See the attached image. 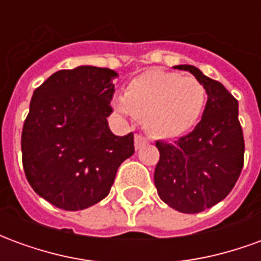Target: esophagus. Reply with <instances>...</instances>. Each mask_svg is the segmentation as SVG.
<instances>
[{"mask_svg":"<svg viewBox=\"0 0 261 261\" xmlns=\"http://www.w3.org/2000/svg\"><path fill=\"white\" fill-rule=\"evenodd\" d=\"M145 144H148V138H145L141 134H136V138H134V145H136V149H140L142 148Z\"/></svg>","mask_w":261,"mask_h":261,"instance_id":"34e87169","label":"esophagus"}]
</instances>
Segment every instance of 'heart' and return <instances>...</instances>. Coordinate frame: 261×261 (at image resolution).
<instances>
[{"instance_id": "obj_1", "label": "heart", "mask_w": 261, "mask_h": 261, "mask_svg": "<svg viewBox=\"0 0 261 261\" xmlns=\"http://www.w3.org/2000/svg\"><path fill=\"white\" fill-rule=\"evenodd\" d=\"M205 88L193 76L164 69H149L127 84L114 109L144 120L151 136L172 140L192 130L205 106Z\"/></svg>"}]
</instances>
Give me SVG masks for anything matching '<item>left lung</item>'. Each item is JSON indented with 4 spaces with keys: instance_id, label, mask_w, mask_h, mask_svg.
<instances>
[{
    "instance_id": "left-lung-1",
    "label": "left lung",
    "mask_w": 261,
    "mask_h": 261,
    "mask_svg": "<svg viewBox=\"0 0 261 261\" xmlns=\"http://www.w3.org/2000/svg\"><path fill=\"white\" fill-rule=\"evenodd\" d=\"M192 72L207 92L201 121L173 144L156 141L159 161L153 181L161 200L176 211L201 213L224 200L239 179L245 161V140L238 119V100L221 82L193 65Z\"/></svg>"
}]
</instances>
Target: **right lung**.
<instances>
[{"label": "right lung", "mask_w": 261, "mask_h": 261, "mask_svg": "<svg viewBox=\"0 0 261 261\" xmlns=\"http://www.w3.org/2000/svg\"><path fill=\"white\" fill-rule=\"evenodd\" d=\"M113 69H60L35 89L22 128V164L32 189L67 211L85 210L110 192L134 153V134L114 136Z\"/></svg>", "instance_id": "1"}]
</instances>
